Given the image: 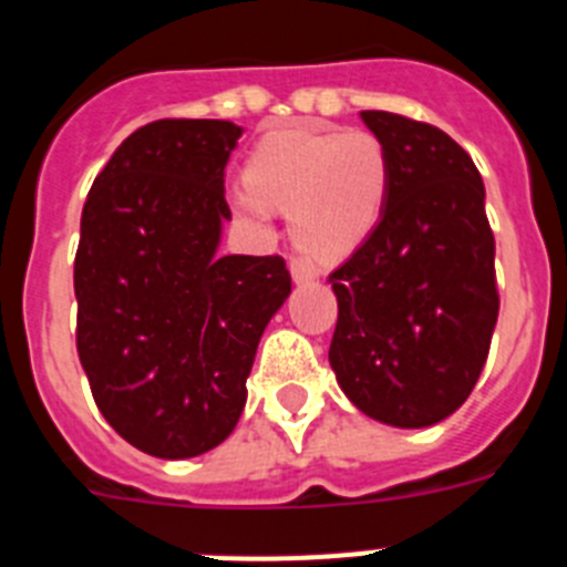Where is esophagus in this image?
Returning <instances> with one entry per match:
<instances>
[{
	"label": "esophagus",
	"mask_w": 567,
	"mask_h": 567,
	"mask_svg": "<svg viewBox=\"0 0 567 567\" xmlns=\"http://www.w3.org/2000/svg\"><path fill=\"white\" fill-rule=\"evenodd\" d=\"M289 272H292L295 284H303V280L318 278V267H315L309 258H303V255H295V258L289 260Z\"/></svg>",
	"instance_id": "34e87169"
}]
</instances>
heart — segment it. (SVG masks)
<instances>
[{"label":"heart","mask_w":567,"mask_h":567,"mask_svg":"<svg viewBox=\"0 0 567 567\" xmlns=\"http://www.w3.org/2000/svg\"><path fill=\"white\" fill-rule=\"evenodd\" d=\"M389 178V153L369 130L287 127L255 144L233 204L260 229L272 209H287L295 244L334 260L374 233Z\"/></svg>","instance_id":"heart-1"}]
</instances>
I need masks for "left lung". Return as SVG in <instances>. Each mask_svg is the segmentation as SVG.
<instances>
[{
  "label": "left lung",
  "mask_w": 567,
  "mask_h": 567,
  "mask_svg": "<svg viewBox=\"0 0 567 567\" xmlns=\"http://www.w3.org/2000/svg\"><path fill=\"white\" fill-rule=\"evenodd\" d=\"M389 153V198L369 238L329 272L338 295L329 363L360 412L423 429L477 385L499 292L485 187L452 135L363 110Z\"/></svg>",
  "instance_id": "left-lung-1"
}]
</instances>
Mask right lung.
Segmentation results:
<instances>
[{"instance_id": "right-lung-1", "label": "right lung", "mask_w": 567, "mask_h": 567, "mask_svg": "<svg viewBox=\"0 0 567 567\" xmlns=\"http://www.w3.org/2000/svg\"><path fill=\"white\" fill-rule=\"evenodd\" d=\"M240 127L158 118L104 164L82 209L76 349L115 432L162 460L229 437L269 318L292 292L280 255H215Z\"/></svg>"}]
</instances>
